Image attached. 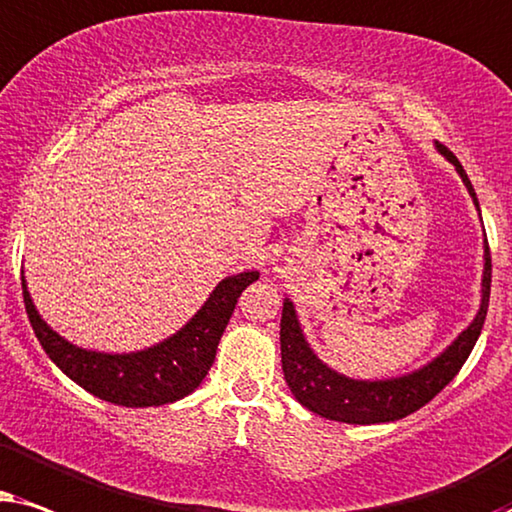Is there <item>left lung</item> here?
Listing matches in <instances>:
<instances>
[{
  "label": "left lung",
  "mask_w": 512,
  "mask_h": 512,
  "mask_svg": "<svg viewBox=\"0 0 512 512\" xmlns=\"http://www.w3.org/2000/svg\"><path fill=\"white\" fill-rule=\"evenodd\" d=\"M435 147L456 168L480 213L478 196H475V189L470 185L459 159L438 142H435ZM480 285V309L466 330H461L459 337L433 360H428L426 365L386 379H353L323 363L311 349V344L306 342L295 302L285 297L281 316V363L292 395L306 410L330 421H342V424H386V421H398L417 412L419 407L431 403L435 395L456 377V372L461 370V365L466 363L475 342H478L482 325H485L489 288H492V257H489L487 238L485 269H482Z\"/></svg>",
  "instance_id": "left-lung-1"
}]
</instances>
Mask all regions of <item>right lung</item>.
I'll return each mask as SVG.
<instances>
[{"label":"right lung","instance_id":"add662e5","mask_svg":"<svg viewBox=\"0 0 512 512\" xmlns=\"http://www.w3.org/2000/svg\"><path fill=\"white\" fill-rule=\"evenodd\" d=\"M260 271L222 278L206 302L180 330L131 353H105L67 342L42 318L23 276V297L34 335L53 363L95 398L121 407H159L194 393L213 365L238 297Z\"/></svg>","mask_w":512,"mask_h":512}]
</instances>
